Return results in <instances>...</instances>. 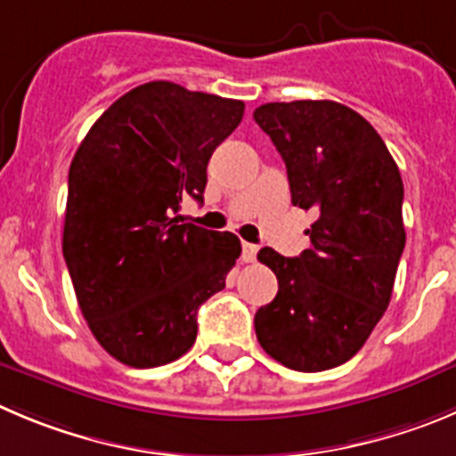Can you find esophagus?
I'll list each match as a JSON object with an SVG mask.
<instances>
[{
  "mask_svg": "<svg viewBox=\"0 0 456 456\" xmlns=\"http://www.w3.org/2000/svg\"><path fill=\"white\" fill-rule=\"evenodd\" d=\"M256 254H258V245H254V242H242V261L245 263L256 261Z\"/></svg>",
  "mask_w": 456,
  "mask_h": 456,
  "instance_id": "1",
  "label": "esophagus"
}]
</instances>
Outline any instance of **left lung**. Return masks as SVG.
<instances>
[{
  "label": "left lung",
  "instance_id": "obj_1",
  "mask_svg": "<svg viewBox=\"0 0 456 456\" xmlns=\"http://www.w3.org/2000/svg\"><path fill=\"white\" fill-rule=\"evenodd\" d=\"M254 121L286 161L292 204L317 214L299 256L258 252L279 292L254 329L283 367L326 371L364 346L389 305L405 249L401 170L371 123L335 101L265 103Z\"/></svg>",
  "mask_w": 456,
  "mask_h": 456
}]
</instances>
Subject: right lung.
I'll return each instance as SVG.
<instances>
[{"instance_id":"obj_1","label":"right lung","mask_w":456,"mask_h":456,"mask_svg":"<svg viewBox=\"0 0 456 456\" xmlns=\"http://www.w3.org/2000/svg\"><path fill=\"white\" fill-rule=\"evenodd\" d=\"M245 103L168 80L139 85L89 127L69 166L62 254L101 346L134 369L168 364L198 335V308L240 256L229 232L180 224Z\"/></svg>"}]
</instances>
